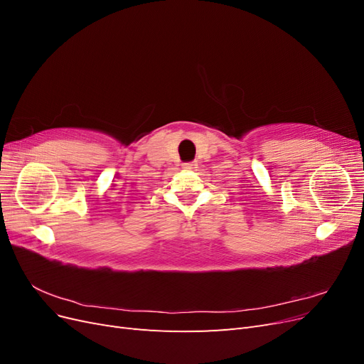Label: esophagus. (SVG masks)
<instances>
[{
  "label": "esophagus",
  "instance_id": "esophagus-1",
  "mask_svg": "<svg viewBox=\"0 0 364 364\" xmlns=\"http://www.w3.org/2000/svg\"><path fill=\"white\" fill-rule=\"evenodd\" d=\"M182 168L183 170H194V168H197V164L196 162H185L182 165Z\"/></svg>",
  "mask_w": 364,
  "mask_h": 364
}]
</instances>
